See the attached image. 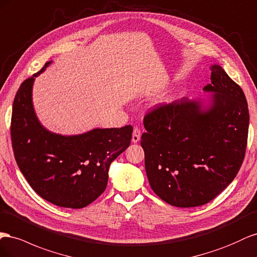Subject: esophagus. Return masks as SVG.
I'll list each match as a JSON object with an SVG mask.
<instances>
[{
  "label": "esophagus",
  "instance_id": "obj_1",
  "mask_svg": "<svg viewBox=\"0 0 257 257\" xmlns=\"http://www.w3.org/2000/svg\"><path fill=\"white\" fill-rule=\"evenodd\" d=\"M141 135H142V134H141V130L139 129L138 127H135L134 134H133V142H134V143H137V142L140 141Z\"/></svg>",
  "mask_w": 257,
  "mask_h": 257
}]
</instances>
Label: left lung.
Listing matches in <instances>:
<instances>
[{
    "label": "left lung",
    "mask_w": 257,
    "mask_h": 257,
    "mask_svg": "<svg viewBox=\"0 0 257 257\" xmlns=\"http://www.w3.org/2000/svg\"><path fill=\"white\" fill-rule=\"evenodd\" d=\"M211 104L177 100L144 116L141 137L150 185L174 207L202 206L221 194L243 163L248 108L241 87L219 65L211 67Z\"/></svg>",
    "instance_id": "1"
}]
</instances>
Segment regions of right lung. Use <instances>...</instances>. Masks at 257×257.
<instances>
[{
	"instance_id": "obj_1",
	"label": "right lung",
	"mask_w": 257,
	"mask_h": 257,
	"mask_svg": "<svg viewBox=\"0 0 257 257\" xmlns=\"http://www.w3.org/2000/svg\"><path fill=\"white\" fill-rule=\"evenodd\" d=\"M20 85L14 99L11 137L20 171L34 192L58 207L80 209L104 192L112 161L130 145L133 126L93 129L78 136L50 133L32 104L34 77Z\"/></svg>"
}]
</instances>
